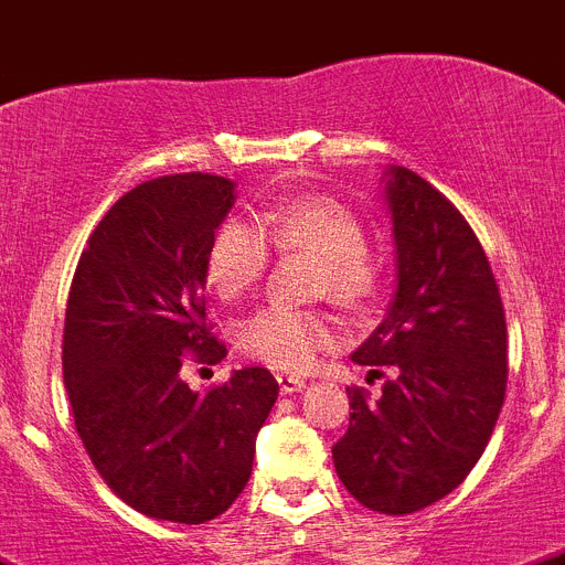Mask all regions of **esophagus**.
I'll use <instances>...</instances> for the list:
<instances>
[{"instance_id": "esophagus-1", "label": "esophagus", "mask_w": 565, "mask_h": 565, "mask_svg": "<svg viewBox=\"0 0 565 565\" xmlns=\"http://www.w3.org/2000/svg\"><path fill=\"white\" fill-rule=\"evenodd\" d=\"M278 387L281 393H298V390L307 387V382L300 376H289V373H278Z\"/></svg>"}]
</instances>
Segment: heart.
Segmentation results:
<instances>
[{
    "instance_id": "1",
    "label": "heart",
    "mask_w": 565,
    "mask_h": 565,
    "mask_svg": "<svg viewBox=\"0 0 565 565\" xmlns=\"http://www.w3.org/2000/svg\"><path fill=\"white\" fill-rule=\"evenodd\" d=\"M271 242L267 243L266 239ZM270 245L320 256L318 287L340 303H362L376 289V265L367 250L365 225L331 198H295L258 214V225L231 217L214 231L205 253V276L223 298L250 292L270 265ZM334 342L323 312L270 303L239 323V348L278 371H307Z\"/></svg>"
}]
</instances>
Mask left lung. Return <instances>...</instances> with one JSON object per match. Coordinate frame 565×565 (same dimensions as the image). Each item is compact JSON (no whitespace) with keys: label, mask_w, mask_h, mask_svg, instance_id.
I'll use <instances>...</instances> for the list:
<instances>
[{"label":"left lung","mask_w":565,"mask_h":565,"mask_svg":"<svg viewBox=\"0 0 565 565\" xmlns=\"http://www.w3.org/2000/svg\"><path fill=\"white\" fill-rule=\"evenodd\" d=\"M398 287L360 365H393L379 398L348 387L334 468L365 508L407 515L443 499L488 446L508 387V323L482 245L451 200L407 167L384 172ZM379 373V371H376Z\"/></svg>","instance_id":"1"}]
</instances>
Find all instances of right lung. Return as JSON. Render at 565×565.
<instances>
[{
	"instance_id": "add662e5",
	"label": "right lung",
	"mask_w": 565,
	"mask_h": 565,
	"mask_svg": "<svg viewBox=\"0 0 565 565\" xmlns=\"http://www.w3.org/2000/svg\"><path fill=\"white\" fill-rule=\"evenodd\" d=\"M228 178L139 183L99 220L77 262L63 326V382L77 435L116 497L178 524L217 519L245 490L256 435L278 398L267 367L205 395L183 362H220L205 326V253L234 205Z\"/></svg>"
}]
</instances>
